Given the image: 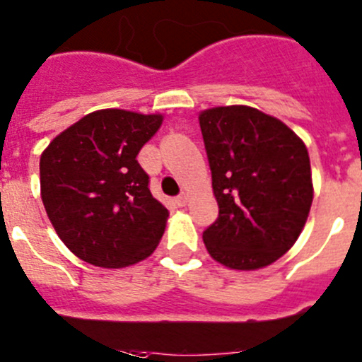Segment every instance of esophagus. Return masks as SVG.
Wrapping results in <instances>:
<instances>
[{
	"label": "esophagus",
	"instance_id": "obj_1",
	"mask_svg": "<svg viewBox=\"0 0 362 362\" xmlns=\"http://www.w3.org/2000/svg\"><path fill=\"white\" fill-rule=\"evenodd\" d=\"M187 200H189V194H187V193H180L177 197L178 206H185V204H187Z\"/></svg>",
	"mask_w": 362,
	"mask_h": 362
}]
</instances>
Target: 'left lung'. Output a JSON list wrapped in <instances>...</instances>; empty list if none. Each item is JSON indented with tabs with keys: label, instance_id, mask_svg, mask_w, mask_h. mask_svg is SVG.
Here are the masks:
<instances>
[{
	"label": "left lung",
	"instance_id": "left-lung-1",
	"mask_svg": "<svg viewBox=\"0 0 362 362\" xmlns=\"http://www.w3.org/2000/svg\"><path fill=\"white\" fill-rule=\"evenodd\" d=\"M218 218L204 231L207 253L253 272L281 259L303 233L313 202L306 144L275 116L250 105L199 115Z\"/></svg>",
	"mask_w": 362,
	"mask_h": 362
}]
</instances>
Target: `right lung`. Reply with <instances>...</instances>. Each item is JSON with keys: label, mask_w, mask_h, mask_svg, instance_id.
Returning <instances> with one entry per match:
<instances>
[{"label": "right lung", "mask_w": 362, "mask_h": 362, "mask_svg": "<svg viewBox=\"0 0 362 362\" xmlns=\"http://www.w3.org/2000/svg\"><path fill=\"white\" fill-rule=\"evenodd\" d=\"M163 115L100 109L45 147L40 187L50 224L65 246L100 268H127L156 250L168 207L151 194L136 155Z\"/></svg>", "instance_id": "obj_1"}]
</instances>
